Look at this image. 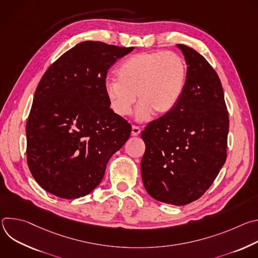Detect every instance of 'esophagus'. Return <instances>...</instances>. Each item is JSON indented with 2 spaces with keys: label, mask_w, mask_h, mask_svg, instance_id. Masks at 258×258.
<instances>
[{
  "label": "esophagus",
  "mask_w": 258,
  "mask_h": 258,
  "mask_svg": "<svg viewBox=\"0 0 258 258\" xmlns=\"http://www.w3.org/2000/svg\"><path fill=\"white\" fill-rule=\"evenodd\" d=\"M141 133V130H140V127H138V126H136V125H133L132 126V136H138L139 134Z\"/></svg>",
  "instance_id": "1"
}]
</instances>
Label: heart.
Listing matches in <instances>:
<instances>
[{
    "instance_id": "obj_1",
    "label": "heart",
    "mask_w": 258,
    "mask_h": 258,
    "mask_svg": "<svg viewBox=\"0 0 258 258\" xmlns=\"http://www.w3.org/2000/svg\"><path fill=\"white\" fill-rule=\"evenodd\" d=\"M117 80L104 85L110 109L126 117L137 101L136 118L162 117L178 103L187 82V64L172 52H142L125 59L116 69Z\"/></svg>"
}]
</instances>
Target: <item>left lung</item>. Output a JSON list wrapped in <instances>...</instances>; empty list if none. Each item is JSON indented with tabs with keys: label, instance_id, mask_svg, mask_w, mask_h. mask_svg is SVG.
I'll return each mask as SVG.
<instances>
[{
	"label": "left lung",
	"instance_id": "8db88e82",
	"mask_svg": "<svg viewBox=\"0 0 258 258\" xmlns=\"http://www.w3.org/2000/svg\"><path fill=\"white\" fill-rule=\"evenodd\" d=\"M185 56L187 82L170 113L142 132L144 187L155 200L180 206L199 199L227 159L229 114L218 76L194 49Z\"/></svg>",
	"mask_w": 258,
	"mask_h": 258
}]
</instances>
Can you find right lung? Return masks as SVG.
I'll return each instance as SVG.
<instances>
[{
    "label": "right lung",
    "instance_id": "obj_1",
    "mask_svg": "<svg viewBox=\"0 0 258 258\" xmlns=\"http://www.w3.org/2000/svg\"><path fill=\"white\" fill-rule=\"evenodd\" d=\"M133 50L83 42L45 72L26 123L27 164L45 191L63 199L90 194L128 140L132 126L110 109L104 85L110 66Z\"/></svg>",
    "mask_w": 258,
    "mask_h": 258
}]
</instances>
